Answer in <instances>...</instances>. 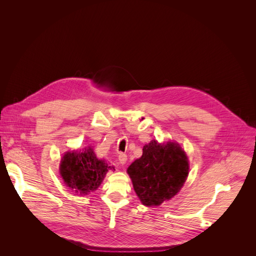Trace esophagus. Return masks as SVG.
Listing matches in <instances>:
<instances>
[{
  "label": "esophagus",
  "mask_w": 256,
  "mask_h": 256,
  "mask_svg": "<svg viewBox=\"0 0 256 256\" xmlns=\"http://www.w3.org/2000/svg\"><path fill=\"white\" fill-rule=\"evenodd\" d=\"M118 159H120V164H126V160H128V156L126 154H124V153H120L118 155Z\"/></svg>",
  "instance_id": "1"
}]
</instances>
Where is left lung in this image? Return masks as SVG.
I'll use <instances>...</instances> for the list:
<instances>
[{"instance_id":"8db88e82","label":"left lung","mask_w":256,"mask_h":256,"mask_svg":"<svg viewBox=\"0 0 256 256\" xmlns=\"http://www.w3.org/2000/svg\"><path fill=\"white\" fill-rule=\"evenodd\" d=\"M128 174L141 202L158 206L180 192L189 174V161L178 143L152 140L128 166Z\"/></svg>"}]
</instances>
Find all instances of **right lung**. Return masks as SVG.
I'll return each instance as SVG.
<instances>
[{
    "label": "right lung",
    "instance_id": "right-lung-1",
    "mask_svg": "<svg viewBox=\"0 0 256 256\" xmlns=\"http://www.w3.org/2000/svg\"><path fill=\"white\" fill-rule=\"evenodd\" d=\"M109 168L111 166L88 147L82 151L67 152L61 160L60 174L67 187L80 195H86L98 189Z\"/></svg>",
    "mask_w": 256,
    "mask_h": 256
}]
</instances>
